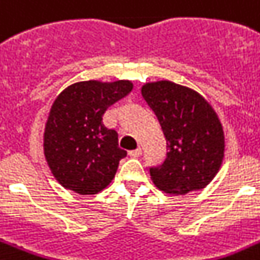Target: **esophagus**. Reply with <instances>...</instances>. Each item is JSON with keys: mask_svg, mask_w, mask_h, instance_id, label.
<instances>
[{"mask_svg": "<svg viewBox=\"0 0 260 260\" xmlns=\"http://www.w3.org/2000/svg\"><path fill=\"white\" fill-rule=\"evenodd\" d=\"M141 153H143V150H141V148H137V149L129 150V152H128V154H129L131 157H140Z\"/></svg>", "mask_w": 260, "mask_h": 260, "instance_id": "obj_1", "label": "esophagus"}]
</instances>
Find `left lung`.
Returning <instances> with one entry per match:
<instances>
[{"mask_svg":"<svg viewBox=\"0 0 260 260\" xmlns=\"http://www.w3.org/2000/svg\"><path fill=\"white\" fill-rule=\"evenodd\" d=\"M141 95L167 140V158L149 168L153 184L169 194L204 189L224 156L223 128L213 107L197 91L169 80L145 83Z\"/></svg>","mask_w":260,"mask_h":260,"instance_id":"left-lung-1","label":"left lung"}]
</instances>
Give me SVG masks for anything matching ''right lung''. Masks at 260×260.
Instances as JSON below:
<instances>
[{
	"label": "right lung",
	"instance_id": "right-lung-1",
	"mask_svg": "<svg viewBox=\"0 0 260 260\" xmlns=\"http://www.w3.org/2000/svg\"><path fill=\"white\" fill-rule=\"evenodd\" d=\"M129 80L74 83L56 96L46 121L43 152L55 180L82 196L110 185L126 156L117 132L103 124L108 107L132 91Z\"/></svg>",
	"mask_w": 260,
	"mask_h": 260
}]
</instances>
